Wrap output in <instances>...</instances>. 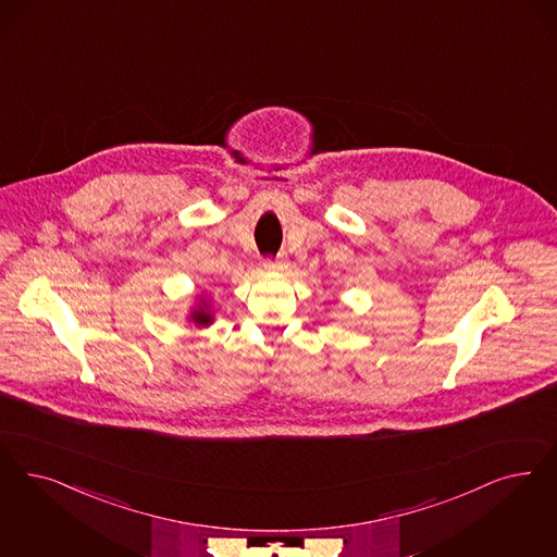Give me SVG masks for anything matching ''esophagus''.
Segmentation results:
<instances>
[{
    "mask_svg": "<svg viewBox=\"0 0 557 557\" xmlns=\"http://www.w3.org/2000/svg\"><path fill=\"white\" fill-rule=\"evenodd\" d=\"M263 268L269 269V271H271V269H284L286 268V263H284V261H271V259H265V261H263Z\"/></svg>",
    "mask_w": 557,
    "mask_h": 557,
    "instance_id": "esophagus-1",
    "label": "esophagus"
}]
</instances>
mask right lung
<instances>
[{"mask_svg": "<svg viewBox=\"0 0 557 557\" xmlns=\"http://www.w3.org/2000/svg\"><path fill=\"white\" fill-rule=\"evenodd\" d=\"M213 319H215V312L210 305V296H206V294L195 296V307L189 310L187 321L197 329H201V326L213 325Z\"/></svg>", "mask_w": 557, "mask_h": 557, "instance_id": "obj_1", "label": "right lung"}]
</instances>
